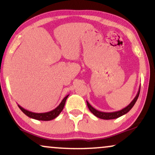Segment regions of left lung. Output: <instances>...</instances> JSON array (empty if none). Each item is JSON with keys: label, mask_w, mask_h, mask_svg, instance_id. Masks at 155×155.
I'll list each match as a JSON object with an SVG mask.
<instances>
[{"label": "left lung", "mask_w": 155, "mask_h": 155, "mask_svg": "<svg viewBox=\"0 0 155 155\" xmlns=\"http://www.w3.org/2000/svg\"><path fill=\"white\" fill-rule=\"evenodd\" d=\"M140 86L138 92H137V94H136V96L133 100L131 101V102L126 107L124 108V109L120 110V111H114V112H102V111H99L98 110L95 109L94 107H92V106L90 104V103L87 101V104L88 109H90V111L92 112V113L94 114L95 116L98 117L99 118H101V119H104V120H110V119H115V118H117L120 116H121L124 114H126L128 113V112L130 111V110L132 109L133 106L136 102L137 98H138L139 94H140Z\"/></svg>", "instance_id": "8db88e82"}]
</instances>
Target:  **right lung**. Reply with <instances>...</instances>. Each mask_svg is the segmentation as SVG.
Masks as SVG:
<instances>
[{
  "label": "right lung",
  "mask_w": 155,
  "mask_h": 155,
  "mask_svg": "<svg viewBox=\"0 0 155 155\" xmlns=\"http://www.w3.org/2000/svg\"><path fill=\"white\" fill-rule=\"evenodd\" d=\"M68 96L69 94L67 95L66 97H65L63 100L61 101L60 104H59L56 109L52 110V111L45 112V113H35V112H31L28 111V110L25 109L24 108L22 107L19 104H18V106L20 109L21 111H22L25 115L29 116V118L39 120H51L56 118L57 116L61 114V112L63 111L65 104V101H66V99Z\"/></svg>",
  "instance_id": "right-lung-1"
}]
</instances>
